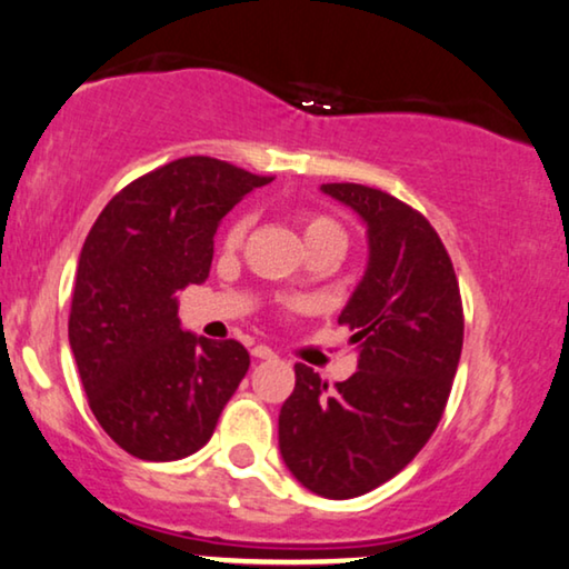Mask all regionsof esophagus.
<instances>
[{"label":"esophagus","instance_id":"34e87169","mask_svg":"<svg viewBox=\"0 0 569 569\" xmlns=\"http://www.w3.org/2000/svg\"><path fill=\"white\" fill-rule=\"evenodd\" d=\"M252 356L260 358V361H270V358H278L276 350H270L268 346H254L252 348Z\"/></svg>","mask_w":569,"mask_h":569}]
</instances>
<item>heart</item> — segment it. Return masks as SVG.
Wrapping results in <instances>:
<instances>
[{"mask_svg": "<svg viewBox=\"0 0 569 569\" xmlns=\"http://www.w3.org/2000/svg\"><path fill=\"white\" fill-rule=\"evenodd\" d=\"M244 231H247L244 219L231 223L229 231H227V244L234 247V244L242 242ZM301 234H303V242H307V247L332 244V247H338V250L346 247V231H342L340 223L330 219V216H303V219H301ZM288 307L303 309V301H288Z\"/></svg>", "mask_w": 569, "mask_h": 569, "instance_id": "1", "label": "heart"}]
</instances>
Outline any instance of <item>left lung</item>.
I'll return each mask as SVG.
<instances>
[{
    "label": "left lung",
    "instance_id": "1",
    "mask_svg": "<svg viewBox=\"0 0 569 569\" xmlns=\"http://www.w3.org/2000/svg\"><path fill=\"white\" fill-rule=\"evenodd\" d=\"M319 190L366 223L363 278L338 317L353 330L358 371L327 389L296 363L278 446L307 490L348 500L402 471L433 436L459 368L463 315L451 258L426 216L356 182Z\"/></svg>",
    "mask_w": 569,
    "mask_h": 569
}]
</instances>
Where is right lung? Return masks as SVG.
I'll return each instance as SVG.
<instances>
[{
	"label": "right lung",
	"mask_w": 569,
	"mask_h": 569,
	"mask_svg": "<svg viewBox=\"0 0 569 569\" xmlns=\"http://www.w3.org/2000/svg\"><path fill=\"white\" fill-rule=\"evenodd\" d=\"M260 178L182 157L126 186L79 254L69 346L102 430L136 459H186L211 441L250 368L237 340L186 332L178 291L203 283L223 216Z\"/></svg>",
	"instance_id": "right-lung-1"
}]
</instances>
